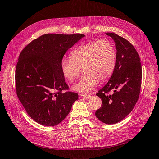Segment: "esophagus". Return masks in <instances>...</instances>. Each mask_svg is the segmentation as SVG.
Segmentation results:
<instances>
[{"label": "esophagus", "instance_id": "esophagus-1", "mask_svg": "<svg viewBox=\"0 0 159 159\" xmlns=\"http://www.w3.org/2000/svg\"><path fill=\"white\" fill-rule=\"evenodd\" d=\"M80 97L82 98H89L90 97V94H80Z\"/></svg>", "mask_w": 159, "mask_h": 159}]
</instances>
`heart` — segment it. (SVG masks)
Here are the masks:
<instances>
[{"label":"heart","mask_w":159,"mask_h":159,"mask_svg":"<svg viewBox=\"0 0 159 159\" xmlns=\"http://www.w3.org/2000/svg\"><path fill=\"white\" fill-rule=\"evenodd\" d=\"M70 59H63L61 62L63 76L69 81H73L84 68L86 74L72 89L89 93L97 85L99 80L104 81L111 77L116 65L117 53L110 40L102 39L77 46L70 54Z\"/></svg>","instance_id":"b5f03b06"}]
</instances>
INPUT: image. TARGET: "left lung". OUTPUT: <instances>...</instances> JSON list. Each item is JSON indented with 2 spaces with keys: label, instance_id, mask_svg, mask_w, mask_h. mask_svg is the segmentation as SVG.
I'll return each mask as SVG.
<instances>
[{
  "label": "left lung",
  "instance_id": "obj_1",
  "mask_svg": "<svg viewBox=\"0 0 159 159\" xmlns=\"http://www.w3.org/2000/svg\"><path fill=\"white\" fill-rule=\"evenodd\" d=\"M106 34L116 43V65L108 82L96 94L102 106L95 116L100 121L112 125L122 120L135 106L141 90L142 69L137 51L127 40L113 33Z\"/></svg>",
  "mask_w": 159,
  "mask_h": 159
}]
</instances>
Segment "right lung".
<instances>
[{
  "mask_svg": "<svg viewBox=\"0 0 159 159\" xmlns=\"http://www.w3.org/2000/svg\"><path fill=\"white\" fill-rule=\"evenodd\" d=\"M84 36L43 34L21 51L16 68V93L36 123L49 126L59 124L78 100V93L68 91L61 62L68 49Z\"/></svg>",
  "mask_w": 159,
  "mask_h": 159,
  "instance_id": "obj_1",
  "label": "right lung"
}]
</instances>
